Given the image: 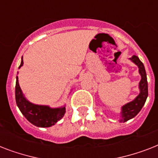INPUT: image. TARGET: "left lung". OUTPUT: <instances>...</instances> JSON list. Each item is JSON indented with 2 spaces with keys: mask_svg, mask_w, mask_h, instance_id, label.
Wrapping results in <instances>:
<instances>
[{
  "mask_svg": "<svg viewBox=\"0 0 158 158\" xmlns=\"http://www.w3.org/2000/svg\"><path fill=\"white\" fill-rule=\"evenodd\" d=\"M130 59L135 64H137L138 67H139V72L141 75V80L139 82L140 93L136 97L135 100H133L132 102L123 106L122 109H121V119L120 120V122H125V121L135 117L142 109L145 102H146L148 95L147 74H146V71H145L144 65L142 63V61L139 59L137 56H133Z\"/></svg>",
  "mask_w": 158,
  "mask_h": 158,
  "instance_id": "1",
  "label": "left lung"
}]
</instances>
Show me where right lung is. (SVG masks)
<instances>
[{
	"label": "right lung",
	"mask_w": 158,
	"mask_h": 158,
	"mask_svg": "<svg viewBox=\"0 0 158 158\" xmlns=\"http://www.w3.org/2000/svg\"><path fill=\"white\" fill-rule=\"evenodd\" d=\"M23 64V61L22 59L19 68H20ZM15 100L18 107L26 119L38 127H50L60 120L65 113L64 106L60 108H51L48 106L36 105L28 102L21 91L19 84L18 76L16 77Z\"/></svg>",
	"instance_id": "add662e5"
}]
</instances>
